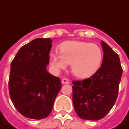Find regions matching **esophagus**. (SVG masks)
Wrapping results in <instances>:
<instances>
[{"instance_id":"34e87169","label":"esophagus","mask_w":129,"mask_h":129,"mask_svg":"<svg viewBox=\"0 0 129 129\" xmlns=\"http://www.w3.org/2000/svg\"><path fill=\"white\" fill-rule=\"evenodd\" d=\"M61 83L62 84H69L70 83V81L68 80V79H66V78H63L61 80Z\"/></svg>"}]
</instances>
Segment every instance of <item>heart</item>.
Returning <instances> with one entry per match:
<instances>
[{"label":"heart","mask_w":129,"mask_h":129,"mask_svg":"<svg viewBox=\"0 0 129 129\" xmlns=\"http://www.w3.org/2000/svg\"><path fill=\"white\" fill-rule=\"evenodd\" d=\"M61 52L49 54L50 66L55 73L71 63V71L78 77H87L99 70L102 61V50L98 45L81 41H67L60 47Z\"/></svg>","instance_id":"b5f03b06"}]
</instances>
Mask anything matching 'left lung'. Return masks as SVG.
Here are the masks:
<instances>
[{"instance_id": "obj_1", "label": "left lung", "mask_w": 129, "mask_h": 129, "mask_svg": "<svg viewBox=\"0 0 129 129\" xmlns=\"http://www.w3.org/2000/svg\"><path fill=\"white\" fill-rule=\"evenodd\" d=\"M103 58L101 66L90 78L73 81V103L77 115L82 119L99 120L115 105L122 75L117 53L101 41Z\"/></svg>"}]
</instances>
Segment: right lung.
<instances>
[{
  "mask_svg": "<svg viewBox=\"0 0 129 129\" xmlns=\"http://www.w3.org/2000/svg\"><path fill=\"white\" fill-rule=\"evenodd\" d=\"M52 40L36 38L21 47L10 66L9 93L14 107L33 119L48 117L61 82L47 71Z\"/></svg>",
  "mask_w": 129,
  "mask_h": 129,
  "instance_id": "add662e5",
  "label": "right lung"
}]
</instances>
